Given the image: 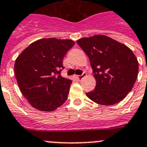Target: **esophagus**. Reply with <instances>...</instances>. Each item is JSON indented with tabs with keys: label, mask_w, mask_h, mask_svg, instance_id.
Returning a JSON list of instances; mask_svg holds the SVG:
<instances>
[{
	"label": "esophagus",
	"mask_w": 147,
	"mask_h": 147,
	"mask_svg": "<svg viewBox=\"0 0 147 147\" xmlns=\"http://www.w3.org/2000/svg\"><path fill=\"white\" fill-rule=\"evenodd\" d=\"M86 75V72H83V74H82L81 75H78V76L77 77V78H78V80H80V79L83 78V77H85Z\"/></svg>",
	"instance_id": "34e87169"
}]
</instances>
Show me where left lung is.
Wrapping results in <instances>:
<instances>
[{
    "label": "left lung",
    "mask_w": 147,
    "mask_h": 147,
    "mask_svg": "<svg viewBox=\"0 0 147 147\" xmlns=\"http://www.w3.org/2000/svg\"><path fill=\"white\" fill-rule=\"evenodd\" d=\"M77 43L88 55L96 83L86 96L103 105L122 100L133 88L138 73V60L131 50L104 35L82 38Z\"/></svg>",
    "instance_id": "8db88e82"
}]
</instances>
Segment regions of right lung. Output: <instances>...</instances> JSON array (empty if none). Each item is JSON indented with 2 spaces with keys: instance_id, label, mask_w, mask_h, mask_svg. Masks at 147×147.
<instances>
[{
  "instance_id": "add662e5",
  "label": "right lung",
  "mask_w": 147,
  "mask_h": 147,
  "mask_svg": "<svg viewBox=\"0 0 147 147\" xmlns=\"http://www.w3.org/2000/svg\"><path fill=\"white\" fill-rule=\"evenodd\" d=\"M75 42L55 38L31 43L17 58L14 73L20 92L34 108L53 111L64 104L72 80L61 75L62 62Z\"/></svg>"
}]
</instances>
